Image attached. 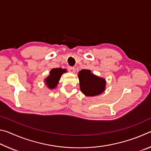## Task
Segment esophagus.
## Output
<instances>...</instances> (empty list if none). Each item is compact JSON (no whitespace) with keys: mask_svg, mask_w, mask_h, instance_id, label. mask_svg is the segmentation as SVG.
<instances>
[{"mask_svg":"<svg viewBox=\"0 0 151 151\" xmlns=\"http://www.w3.org/2000/svg\"><path fill=\"white\" fill-rule=\"evenodd\" d=\"M68 70H69L70 73H75V70H76L75 68L73 67V66H68Z\"/></svg>","mask_w":151,"mask_h":151,"instance_id":"esophagus-1","label":"esophagus"}]
</instances>
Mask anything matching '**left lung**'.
Here are the masks:
<instances>
[{
	"mask_svg": "<svg viewBox=\"0 0 151 151\" xmlns=\"http://www.w3.org/2000/svg\"><path fill=\"white\" fill-rule=\"evenodd\" d=\"M78 76L81 91L86 96L99 95L105 90V79L94 75L90 70H81Z\"/></svg>",
	"mask_w": 151,
	"mask_h": 151,
	"instance_id": "obj_1",
	"label": "left lung"
}]
</instances>
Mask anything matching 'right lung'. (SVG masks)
Returning <instances> with one entry per match:
<instances>
[{
  "label": "right lung",
  "mask_w": 151,
  "mask_h": 151,
  "mask_svg": "<svg viewBox=\"0 0 151 151\" xmlns=\"http://www.w3.org/2000/svg\"><path fill=\"white\" fill-rule=\"evenodd\" d=\"M66 72V69H63V68H52V69L50 71V75H48L45 80L46 85H47L48 88H49L50 89H53L55 87H57L61 75H62L64 73Z\"/></svg>",
  "instance_id": "1"
}]
</instances>
